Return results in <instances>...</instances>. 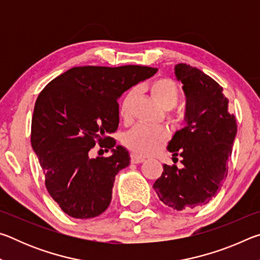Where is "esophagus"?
<instances>
[{"instance_id": "1", "label": "esophagus", "mask_w": 260, "mask_h": 260, "mask_svg": "<svg viewBox=\"0 0 260 260\" xmlns=\"http://www.w3.org/2000/svg\"><path fill=\"white\" fill-rule=\"evenodd\" d=\"M131 161L133 162V164H140V162L144 161V158L141 157V156L135 155V153H132V155H131Z\"/></svg>"}]
</instances>
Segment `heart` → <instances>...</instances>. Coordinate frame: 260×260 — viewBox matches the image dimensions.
Instances as JSON below:
<instances>
[{
    "mask_svg": "<svg viewBox=\"0 0 260 260\" xmlns=\"http://www.w3.org/2000/svg\"><path fill=\"white\" fill-rule=\"evenodd\" d=\"M150 93L158 104L166 110H170L177 105L180 98V88L178 83L170 78H159L151 82ZM138 96V90L133 88L124 96L119 113L124 120H128L132 113L134 100ZM170 119L174 124H179L180 118L170 116ZM170 138V132L164 126H146L135 125L126 132L122 139L125 146L140 156H150L160 150L165 146Z\"/></svg>",
    "mask_w": 260,
    "mask_h": 260,
    "instance_id": "1",
    "label": "heart"
}]
</instances>
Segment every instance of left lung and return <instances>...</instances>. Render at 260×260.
<instances>
[{"mask_svg":"<svg viewBox=\"0 0 260 260\" xmlns=\"http://www.w3.org/2000/svg\"><path fill=\"white\" fill-rule=\"evenodd\" d=\"M186 94V126L177 131L167 150L182 157V167L164 164L153 189L165 205L190 211L208 204L227 177L228 157L237 133L222 87L201 70L187 64L174 68Z\"/></svg>","mask_w":260,"mask_h":260,"instance_id":"obj_1","label":"left lung"}]
</instances>
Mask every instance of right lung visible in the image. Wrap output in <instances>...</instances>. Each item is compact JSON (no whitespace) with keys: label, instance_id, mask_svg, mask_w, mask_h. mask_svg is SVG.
<instances>
[{"label":"right lung","instance_id":"right-lung-1","mask_svg":"<svg viewBox=\"0 0 260 260\" xmlns=\"http://www.w3.org/2000/svg\"><path fill=\"white\" fill-rule=\"evenodd\" d=\"M157 71L140 65L72 68L39 94L30 143L48 192L70 217L94 218L108 209L114 178L131 161L126 148L108 136L119 125L118 99ZM96 143L113 155L91 157Z\"/></svg>","mask_w":260,"mask_h":260}]
</instances>
